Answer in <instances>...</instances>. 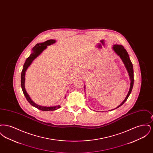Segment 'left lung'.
Wrapping results in <instances>:
<instances>
[{"label":"left lung","instance_id":"1","mask_svg":"<svg viewBox=\"0 0 153 153\" xmlns=\"http://www.w3.org/2000/svg\"><path fill=\"white\" fill-rule=\"evenodd\" d=\"M112 49H113L114 51L117 53V54L122 59V61L123 62L124 64L126 66V68L127 69V71L128 73L130 81H131L130 88V90L128 92V94L127 95L126 97L125 98V99L124 100L123 102H122L119 105H118L116 108H115V109H117V108L120 107L121 105H122L127 100L128 97H129V96L131 94L132 87H133V85H134V70H133L132 64L131 60H130V57H129L128 54L126 51V50L124 49L123 46L122 45H114ZM114 109H112V110H114Z\"/></svg>","mask_w":153,"mask_h":153}]
</instances>
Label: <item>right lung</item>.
<instances>
[{
  "label": "right lung",
  "mask_w": 153,
  "mask_h": 153,
  "mask_svg": "<svg viewBox=\"0 0 153 153\" xmlns=\"http://www.w3.org/2000/svg\"><path fill=\"white\" fill-rule=\"evenodd\" d=\"M56 42V41L54 39H49V40H48L42 43L36 44V46H34L33 48L32 49V52H31V54L30 55L29 57L26 59V60L23 65V69H22V73H21V87H22V91L23 92V94L25 96L27 100L31 105L34 106V107H36L38 109L43 111H50L56 110L61 107V105H57L52 106V107H45V106H41V105H38L35 102H33L31 100V99H30L29 95H28L27 93L26 92V91L25 87V73H26V71L28 67L31 64L32 62L39 55H40V54L44 51V50L47 48V46L52 45V44H54Z\"/></svg>",
  "instance_id": "right-lung-1"
}]
</instances>
